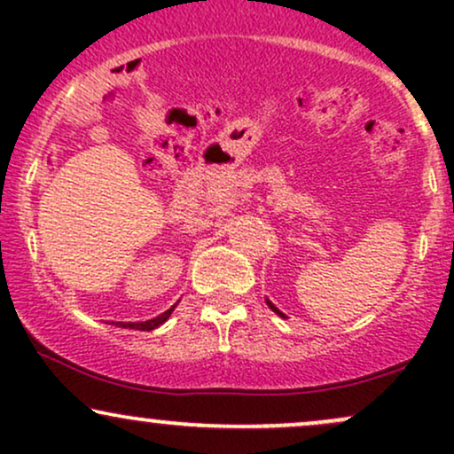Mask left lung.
Wrapping results in <instances>:
<instances>
[{"label": "left lung", "instance_id": "left-lung-1", "mask_svg": "<svg viewBox=\"0 0 454 454\" xmlns=\"http://www.w3.org/2000/svg\"><path fill=\"white\" fill-rule=\"evenodd\" d=\"M269 307H270V309H273V311H275V314H279L281 317H286V316H284V314H281V311H279V309H278V307H275L273 303H269Z\"/></svg>", "mask_w": 454, "mask_h": 454}]
</instances>
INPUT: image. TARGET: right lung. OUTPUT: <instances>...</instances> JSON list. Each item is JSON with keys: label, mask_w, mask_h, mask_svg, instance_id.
<instances>
[{"label": "right lung", "mask_w": 454, "mask_h": 454, "mask_svg": "<svg viewBox=\"0 0 454 454\" xmlns=\"http://www.w3.org/2000/svg\"><path fill=\"white\" fill-rule=\"evenodd\" d=\"M170 314H173V307H170L168 311H164L161 316L153 317V320H147V322H117V325H121L123 328H137V331H153V328L164 325V322L168 320Z\"/></svg>", "instance_id": "right-lung-1"}]
</instances>
